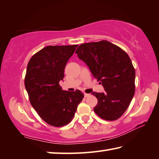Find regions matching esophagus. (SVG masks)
Masks as SVG:
<instances>
[{"label": "esophagus", "mask_w": 159, "mask_h": 159, "mask_svg": "<svg viewBox=\"0 0 159 159\" xmlns=\"http://www.w3.org/2000/svg\"><path fill=\"white\" fill-rule=\"evenodd\" d=\"M84 96H85V98H88V97H90V94L84 93Z\"/></svg>", "instance_id": "obj_1"}]
</instances>
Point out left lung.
<instances>
[{
	"instance_id": "left-lung-1",
	"label": "left lung",
	"mask_w": 159,
	"mask_h": 159,
	"mask_svg": "<svg viewBox=\"0 0 159 159\" xmlns=\"http://www.w3.org/2000/svg\"><path fill=\"white\" fill-rule=\"evenodd\" d=\"M76 53L105 90L92 93L98 101L94 111L104 120L118 119L130 105L135 88V71L128 54L107 41L81 44Z\"/></svg>"
}]
</instances>
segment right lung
I'll return each instance as SVG.
<instances>
[{"label":"right lung","instance_id":"1","mask_svg":"<svg viewBox=\"0 0 159 159\" xmlns=\"http://www.w3.org/2000/svg\"><path fill=\"white\" fill-rule=\"evenodd\" d=\"M78 45L47 46L29 60L25 80L32 107L50 125L61 127L71 121L84 95L80 90H63L60 80Z\"/></svg>","mask_w":159,"mask_h":159}]
</instances>
